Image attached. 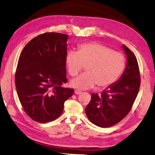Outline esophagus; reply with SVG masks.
Listing matches in <instances>:
<instances>
[{
    "label": "esophagus",
    "instance_id": "34e87169",
    "mask_svg": "<svg viewBox=\"0 0 155 155\" xmlns=\"http://www.w3.org/2000/svg\"><path fill=\"white\" fill-rule=\"evenodd\" d=\"M75 93L76 95H80V94H81V93H82V91L80 90V89H76L75 91Z\"/></svg>",
    "mask_w": 155,
    "mask_h": 155
}]
</instances>
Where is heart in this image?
<instances>
[{
    "label": "heart",
    "instance_id": "heart-1",
    "mask_svg": "<svg viewBox=\"0 0 155 155\" xmlns=\"http://www.w3.org/2000/svg\"><path fill=\"white\" fill-rule=\"evenodd\" d=\"M69 75H77L84 65L86 73L71 81L73 87L89 88L97 84L104 88L112 85L122 74L126 66L124 55L97 42H87L78 45L77 52L70 51L65 57Z\"/></svg>",
    "mask_w": 155,
    "mask_h": 155
}]
</instances>
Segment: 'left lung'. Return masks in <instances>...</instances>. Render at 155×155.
I'll list each match as a JSON object with an SVG mask.
<instances>
[{
  "label": "left lung",
  "instance_id": "left-lung-1",
  "mask_svg": "<svg viewBox=\"0 0 155 155\" xmlns=\"http://www.w3.org/2000/svg\"><path fill=\"white\" fill-rule=\"evenodd\" d=\"M123 49L128 61L122 75L101 95L92 93L86 108L88 120L101 128L115 125L128 115L140 87V73L135 55L124 45Z\"/></svg>",
  "mask_w": 155,
  "mask_h": 155
}]
</instances>
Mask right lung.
Here are the masks:
<instances>
[{
  "label": "right lung",
  "mask_w": 155,
  "mask_h": 155,
  "mask_svg": "<svg viewBox=\"0 0 155 155\" xmlns=\"http://www.w3.org/2000/svg\"><path fill=\"white\" fill-rule=\"evenodd\" d=\"M68 35L49 32L35 37L22 49L15 83L25 112L37 122L54 121L62 114L73 88H63Z\"/></svg>",
  "instance_id": "1"
}]
</instances>
